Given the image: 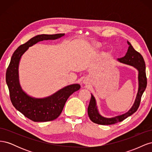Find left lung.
Wrapping results in <instances>:
<instances>
[{"label":"left lung","instance_id":"8db88e82","mask_svg":"<svg viewBox=\"0 0 152 152\" xmlns=\"http://www.w3.org/2000/svg\"><path fill=\"white\" fill-rule=\"evenodd\" d=\"M127 44L129 46L127 53L124 57L118 58V61L127 64V65L134 66L138 70L139 87L135 102L131 108L126 113L112 118H105L99 113L97 106H96V99L94 96L91 94L89 104L88 108H87V113H88V115L91 121L94 123L100 124V125H111V124H114L121 122L135 113L140 107L141 96L144 93L147 84L145 63L141 54L136 51L133 48L131 43L128 42V41Z\"/></svg>","mask_w":152,"mask_h":152}]
</instances>
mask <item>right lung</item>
<instances>
[{"label": "right lung", "instance_id": "right-lung-1", "mask_svg": "<svg viewBox=\"0 0 152 152\" xmlns=\"http://www.w3.org/2000/svg\"><path fill=\"white\" fill-rule=\"evenodd\" d=\"M65 34L38 35L21 45L14 52L6 71V80L11 103L23 115L34 122H48L57 118L61 114L68 98L80 88L78 84L69 85L45 98H35L22 90L19 82L18 66L21 57L29 47L44 40H55Z\"/></svg>", "mask_w": 152, "mask_h": 152}]
</instances>
